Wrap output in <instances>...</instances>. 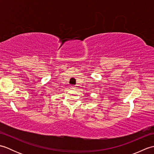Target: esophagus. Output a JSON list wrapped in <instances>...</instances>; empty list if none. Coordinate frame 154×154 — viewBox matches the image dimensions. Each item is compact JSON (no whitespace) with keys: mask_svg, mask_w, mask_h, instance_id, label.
<instances>
[{"mask_svg":"<svg viewBox=\"0 0 154 154\" xmlns=\"http://www.w3.org/2000/svg\"><path fill=\"white\" fill-rule=\"evenodd\" d=\"M71 89H76V87L74 86V85H72V86H71Z\"/></svg>","mask_w":154,"mask_h":154,"instance_id":"34e87169","label":"esophagus"}]
</instances>
